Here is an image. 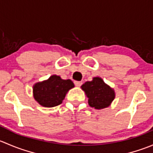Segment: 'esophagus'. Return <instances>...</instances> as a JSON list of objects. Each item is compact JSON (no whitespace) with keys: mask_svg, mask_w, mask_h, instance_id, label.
Segmentation results:
<instances>
[{"mask_svg":"<svg viewBox=\"0 0 153 153\" xmlns=\"http://www.w3.org/2000/svg\"><path fill=\"white\" fill-rule=\"evenodd\" d=\"M74 84H75V85L76 86H78V87H79V86H81L82 85V82L81 81H75L74 82Z\"/></svg>","mask_w":153,"mask_h":153,"instance_id":"34e87169","label":"esophagus"}]
</instances>
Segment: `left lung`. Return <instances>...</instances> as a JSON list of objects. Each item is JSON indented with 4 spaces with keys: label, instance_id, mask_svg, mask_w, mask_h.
<instances>
[{
    "label": "left lung",
    "instance_id": "obj_1",
    "mask_svg": "<svg viewBox=\"0 0 153 153\" xmlns=\"http://www.w3.org/2000/svg\"><path fill=\"white\" fill-rule=\"evenodd\" d=\"M81 89L87 96L89 105L97 109L108 107L115 97L114 89L99 77H95L92 81H86L81 86Z\"/></svg>",
    "mask_w": 153,
    "mask_h": 153
}]
</instances>
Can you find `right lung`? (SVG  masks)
Returning <instances> with one entry per match:
<instances>
[{
  "label": "right lung",
  "instance_id": "obj_1",
  "mask_svg": "<svg viewBox=\"0 0 153 153\" xmlns=\"http://www.w3.org/2000/svg\"><path fill=\"white\" fill-rule=\"evenodd\" d=\"M74 86L71 80H63L60 76L53 75L49 79L33 86V96L41 106L53 107L63 102L66 94Z\"/></svg>",
  "mask_w": 153,
  "mask_h": 153
}]
</instances>
